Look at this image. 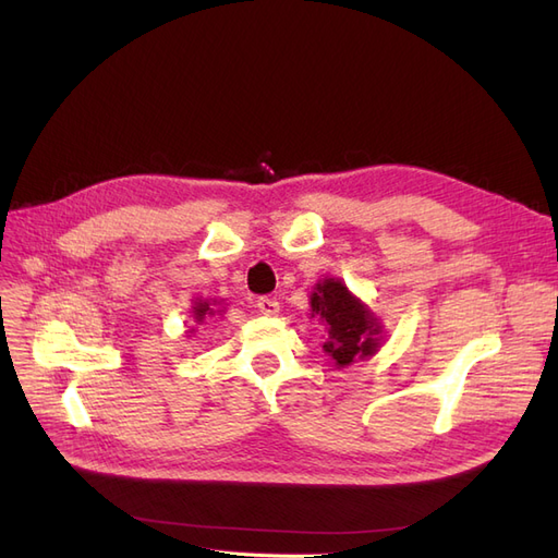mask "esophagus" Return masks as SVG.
I'll return each mask as SVG.
<instances>
[{"label":"esophagus","mask_w":558,"mask_h":558,"mask_svg":"<svg viewBox=\"0 0 558 558\" xmlns=\"http://www.w3.org/2000/svg\"><path fill=\"white\" fill-rule=\"evenodd\" d=\"M258 310L265 316H277L279 314V300L277 298H258Z\"/></svg>","instance_id":"34e87169"}]
</instances>
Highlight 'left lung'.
<instances>
[{
	"instance_id": "obj_1",
	"label": "left lung",
	"mask_w": 558,
	"mask_h": 558,
	"mask_svg": "<svg viewBox=\"0 0 558 558\" xmlns=\"http://www.w3.org/2000/svg\"><path fill=\"white\" fill-rule=\"evenodd\" d=\"M310 307L328 330L324 351L335 367H347L379 351L384 337L379 318L340 279L318 281Z\"/></svg>"
}]
</instances>
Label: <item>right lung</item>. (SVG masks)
<instances>
[{"label":"right lung","instance_id":"right-lung-1","mask_svg":"<svg viewBox=\"0 0 558 558\" xmlns=\"http://www.w3.org/2000/svg\"><path fill=\"white\" fill-rule=\"evenodd\" d=\"M216 305H221V302H216V300H195V307H193V320H195V324L202 326L207 318L221 314L223 310H216ZM189 332H195V328H191Z\"/></svg>","mask_w":558,"mask_h":558}]
</instances>
